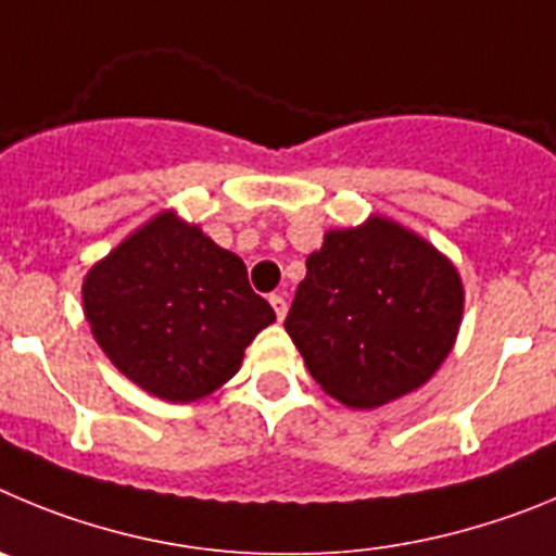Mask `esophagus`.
Instances as JSON below:
<instances>
[{"label": "esophagus", "instance_id": "1", "mask_svg": "<svg viewBox=\"0 0 556 556\" xmlns=\"http://www.w3.org/2000/svg\"><path fill=\"white\" fill-rule=\"evenodd\" d=\"M268 302H271L274 313H277V321H285V315H288V302H285V296L274 293V296L268 299Z\"/></svg>", "mask_w": 556, "mask_h": 556}]
</instances>
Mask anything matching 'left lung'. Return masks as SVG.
I'll return each instance as SVG.
<instances>
[{"mask_svg": "<svg viewBox=\"0 0 556 556\" xmlns=\"http://www.w3.org/2000/svg\"><path fill=\"white\" fill-rule=\"evenodd\" d=\"M457 266L388 216L329 229L285 318L307 371L352 409L407 396L452 354L463 324Z\"/></svg>", "mask_w": 556, "mask_h": 556, "instance_id": "8db88e82", "label": "left lung"}]
</instances>
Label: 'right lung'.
<instances>
[{
    "label": "right lung",
    "instance_id": "right-lung-1",
    "mask_svg": "<svg viewBox=\"0 0 556 556\" xmlns=\"http://www.w3.org/2000/svg\"><path fill=\"white\" fill-rule=\"evenodd\" d=\"M83 309L110 363L174 404L216 393L277 321L243 260L177 210H160L88 268Z\"/></svg>",
    "mask_w": 556,
    "mask_h": 556
}]
</instances>
